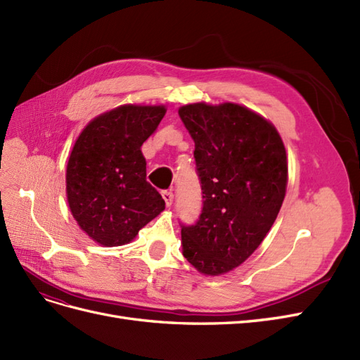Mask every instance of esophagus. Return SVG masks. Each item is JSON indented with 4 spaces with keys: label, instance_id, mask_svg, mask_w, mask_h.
Wrapping results in <instances>:
<instances>
[{
    "label": "esophagus",
    "instance_id": "obj_1",
    "mask_svg": "<svg viewBox=\"0 0 360 360\" xmlns=\"http://www.w3.org/2000/svg\"><path fill=\"white\" fill-rule=\"evenodd\" d=\"M161 195H163V199L166 202V206L170 207L172 203H173V193L172 191H163V193H161Z\"/></svg>",
    "mask_w": 360,
    "mask_h": 360
}]
</instances>
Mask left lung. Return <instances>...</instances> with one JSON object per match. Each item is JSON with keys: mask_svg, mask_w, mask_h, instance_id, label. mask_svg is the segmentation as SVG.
I'll return each mask as SVG.
<instances>
[{"mask_svg": "<svg viewBox=\"0 0 360 360\" xmlns=\"http://www.w3.org/2000/svg\"><path fill=\"white\" fill-rule=\"evenodd\" d=\"M194 141L203 206L195 224L181 226L182 254L205 275L245 262L268 235L287 188L285 148L275 127L235 103L182 106Z\"/></svg>", "mask_w": 360, "mask_h": 360, "instance_id": "left-lung-1", "label": "left lung"}]
</instances>
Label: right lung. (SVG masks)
<instances>
[{
    "label": "right lung",
    "instance_id": "right-lung-1",
    "mask_svg": "<svg viewBox=\"0 0 360 360\" xmlns=\"http://www.w3.org/2000/svg\"><path fill=\"white\" fill-rule=\"evenodd\" d=\"M165 115V106L125 104L92 120L77 137L67 165V200L80 229L100 245L129 243L165 210L146 181L141 150Z\"/></svg>",
    "mask_w": 360,
    "mask_h": 360
}]
</instances>
